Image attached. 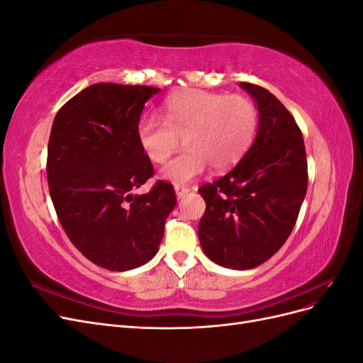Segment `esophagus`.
I'll return each mask as SVG.
<instances>
[{"mask_svg": "<svg viewBox=\"0 0 363 363\" xmlns=\"http://www.w3.org/2000/svg\"><path fill=\"white\" fill-rule=\"evenodd\" d=\"M174 189H175V194H177L179 199H182V196H184L186 194H188V192L191 191V189L188 188V186H182V184H175Z\"/></svg>", "mask_w": 363, "mask_h": 363, "instance_id": "obj_1", "label": "esophagus"}]
</instances>
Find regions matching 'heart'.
Masks as SVG:
<instances>
[{"instance_id":"b5f03b06","label":"heart","mask_w":363,"mask_h":363,"mask_svg":"<svg viewBox=\"0 0 363 363\" xmlns=\"http://www.w3.org/2000/svg\"><path fill=\"white\" fill-rule=\"evenodd\" d=\"M160 118L142 119L136 138L152 163L167 162L183 139L186 151L160 171L163 180L177 184L195 180L207 164L213 169L232 167L245 155L259 125L257 107L248 98L200 89L169 96Z\"/></svg>"}]
</instances>
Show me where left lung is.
<instances>
[{
    "mask_svg": "<svg viewBox=\"0 0 363 363\" xmlns=\"http://www.w3.org/2000/svg\"><path fill=\"white\" fill-rule=\"evenodd\" d=\"M239 86L257 106L256 139L232 171L199 189L206 201L199 239L212 262L244 271L267 262L289 238L307 191V160L288 108L265 87Z\"/></svg>",
    "mask_w": 363,
    "mask_h": 363,
    "instance_id": "obj_1",
    "label": "left lung"
}]
</instances>
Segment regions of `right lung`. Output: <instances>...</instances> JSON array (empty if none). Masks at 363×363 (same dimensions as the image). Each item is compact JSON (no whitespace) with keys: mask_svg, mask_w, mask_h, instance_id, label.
<instances>
[{"mask_svg":"<svg viewBox=\"0 0 363 363\" xmlns=\"http://www.w3.org/2000/svg\"><path fill=\"white\" fill-rule=\"evenodd\" d=\"M159 87L95 83L54 118L47 159L50 195L74 247L95 265L128 271L156 256L177 199L167 182L133 195L152 177L136 127Z\"/></svg>","mask_w":363,"mask_h":363,"instance_id":"right-lung-1","label":"right lung"}]
</instances>
